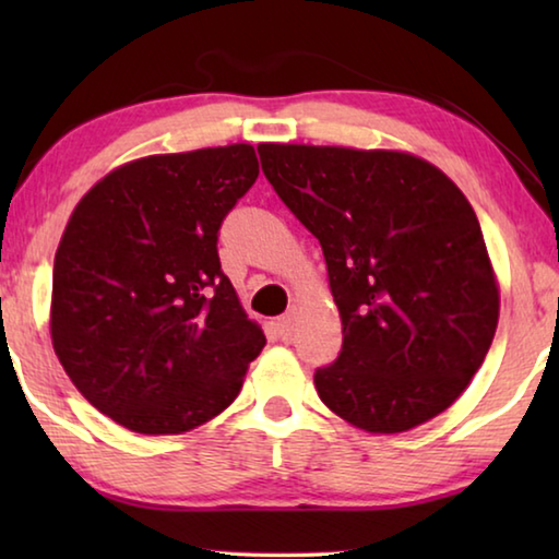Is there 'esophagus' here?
Wrapping results in <instances>:
<instances>
[{"label": "esophagus", "mask_w": 559, "mask_h": 559, "mask_svg": "<svg viewBox=\"0 0 559 559\" xmlns=\"http://www.w3.org/2000/svg\"><path fill=\"white\" fill-rule=\"evenodd\" d=\"M276 328H278V333H281V337H283V340H288V337L293 335V330H296V308H290L286 316H283V318H278V323H276Z\"/></svg>", "instance_id": "obj_1"}]
</instances>
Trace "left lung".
I'll return each mask as SVG.
<instances>
[{
  "mask_svg": "<svg viewBox=\"0 0 559 559\" xmlns=\"http://www.w3.org/2000/svg\"><path fill=\"white\" fill-rule=\"evenodd\" d=\"M283 204L323 246L343 349L313 382L367 433H402L459 400L493 343L500 290L476 212L404 150L261 143Z\"/></svg>",
  "mask_w": 559,
  "mask_h": 559,
  "instance_id": "8db88e82",
  "label": "left lung"
}]
</instances>
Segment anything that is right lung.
Listing matches in <instances>:
<instances>
[{"label":"right lung","mask_w":559,"mask_h":559,"mask_svg":"<svg viewBox=\"0 0 559 559\" xmlns=\"http://www.w3.org/2000/svg\"><path fill=\"white\" fill-rule=\"evenodd\" d=\"M257 177L249 143L147 155L71 212L53 259V353L120 427L185 433L239 396L266 335L222 273L216 234Z\"/></svg>","instance_id":"right-lung-1"}]
</instances>
